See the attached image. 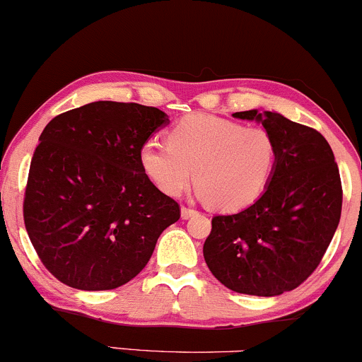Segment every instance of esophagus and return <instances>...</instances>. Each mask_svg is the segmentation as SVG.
Returning a JSON list of instances; mask_svg holds the SVG:
<instances>
[{
    "label": "esophagus",
    "mask_w": 362,
    "mask_h": 362,
    "mask_svg": "<svg viewBox=\"0 0 362 362\" xmlns=\"http://www.w3.org/2000/svg\"><path fill=\"white\" fill-rule=\"evenodd\" d=\"M197 214L199 213L194 209V207L182 206V218H184V219H189V218H192V216H197Z\"/></svg>",
    "instance_id": "1"
}]
</instances>
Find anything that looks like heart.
<instances>
[{"label":"heart","instance_id":"heart-1","mask_svg":"<svg viewBox=\"0 0 362 362\" xmlns=\"http://www.w3.org/2000/svg\"><path fill=\"white\" fill-rule=\"evenodd\" d=\"M168 144L146 143L139 167L158 190L177 197L194 182L219 211L248 207L267 189L277 163L276 138L265 127L207 114L182 117L168 131Z\"/></svg>","mask_w":362,"mask_h":362}]
</instances>
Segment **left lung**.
Wrapping results in <instances>:
<instances>
[{
	"label": "left lung",
	"instance_id": "1",
	"mask_svg": "<svg viewBox=\"0 0 362 362\" xmlns=\"http://www.w3.org/2000/svg\"><path fill=\"white\" fill-rule=\"evenodd\" d=\"M276 138L277 163L265 192L247 209L214 216L204 260L228 289L277 296L313 274L334 238L342 184L334 151L318 131L277 112L245 110Z\"/></svg>",
	"mask_w": 362,
	"mask_h": 362
}]
</instances>
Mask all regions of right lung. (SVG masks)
I'll use <instances>...</instances> for the list:
<instances>
[{
  "label": "right lung",
  "mask_w": 362,
  "mask_h": 362,
  "mask_svg": "<svg viewBox=\"0 0 362 362\" xmlns=\"http://www.w3.org/2000/svg\"><path fill=\"white\" fill-rule=\"evenodd\" d=\"M168 124L156 107L91 102L56 115L32 156L23 221L62 284L107 291L146 267L180 206L139 167V149Z\"/></svg>",
  "instance_id": "1"
}]
</instances>
